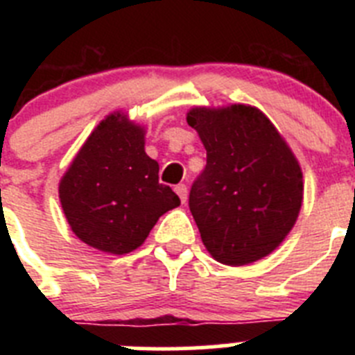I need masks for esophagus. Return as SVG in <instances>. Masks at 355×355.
I'll return each mask as SVG.
<instances>
[{
	"mask_svg": "<svg viewBox=\"0 0 355 355\" xmlns=\"http://www.w3.org/2000/svg\"><path fill=\"white\" fill-rule=\"evenodd\" d=\"M175 190V193H178V196H180V199H181V202H187V199H188V190H187V184H178V187L174 188Z\"/></svg>",
	"mask_w": 355,
	"mask_h": 355,
	"instance_id": "34e87169",
	"label": "esophagus"
}]
</instances>
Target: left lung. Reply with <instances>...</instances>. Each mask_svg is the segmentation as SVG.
<instances>
[{"label": "left lung", "mask_w": 355, "mask_h": 355, "mask_svg": "<svg viewBox=\"0 0 355 355\" xmlns=\"http://www.w3.org/2000/svg\"><path fill=\"white\" fill-rule=\"evenodd\" d=\"M187 122L206 149V167L188 199L202 243L229 266L265 258L299 216V162L270 119L254 106H197Z\"/></svg>", "instance_id": "1"}]
</instances>
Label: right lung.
I'll return each instance as SVG.
<instances>
[{"instance_id":"1","label":"right lung","mask_w":355,"mask_h":355,"mask_svg":"<svg viewBox=\"0 0 355 355\" xmlns=\"http://www.w3.org/2000/svg\"><path fill=\"white\" fill-rule=\"evenodd\" d=\"M146 130L115 112L97 124L60 180L62 209L72 233L108 254L140 247L159 216L181 205L158 181L146 155Z\"/></svg>"}]
</instances>
